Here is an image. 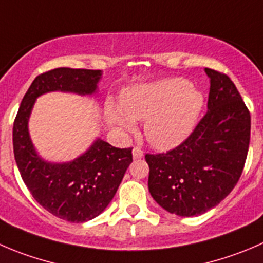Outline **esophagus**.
Listing matches in <instances>:
<instances>
[{
	"mask_svg": "<svg viewBox=\"0 0 263 263\" xmlns=\"http://www.w3.org/2000/svg\"><path fill=\"white\" fill-rule=\"evenodd\" d=\"M132 157H134V159H141L144 157V152L140 147H134L132 149Z\"/></svg>",
	"mask_w": 263,
	"mask_h": 263,
	"instance_id": "esophagus-1",
	"label": "esophagus"
}]
</instances>
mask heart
Here are the masks:
<instances>
[{
	"label": "heart",
	"instance_id": "heart-1",
	"mask_svg": "<svg viewBox=\"0 0 263 263\" xmlns=\"http://www.w3.org/2000/svg\"><path fill=\"white\" fill-rule=\"evenodd\" d=\"M204 95L183 78H164L124 88L121 105L105 104L106 123L116 129L134 131L135 121H145L147 142L158 150L182 144L198 124Z\"/></svg>",
	"mask_w": 263,
	"mask_h": 263
}]
</instances>
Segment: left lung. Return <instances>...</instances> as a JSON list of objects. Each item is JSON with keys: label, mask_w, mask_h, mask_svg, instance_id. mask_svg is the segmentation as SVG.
Returning <instances> with one entry per match:
<instances>
[{"label": "left lung", "mask_w": 263, "mask_h": 263, "mask_svg": "<svg viewBox=\"0 0 263 263\" xmlns=\"http://www.w3.org/2000/svg\"><path fill=\"white\" fill-rule=\"evenodd\" d=\"M207 114L193 134L165 154H146L153 199L167 212L193 217L215 208L243 172L251 114L233 81L213 69Z\"/></svg>", "instance_id": "left-lung-1"}]
</instances>
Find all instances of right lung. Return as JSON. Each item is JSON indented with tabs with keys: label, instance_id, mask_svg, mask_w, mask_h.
Instances as JSON below:
<instances>
[{
	"label": "right lung",
	"instance_id": "right-lung-1",
	"mask_svg": "<svg viewBox=\"0 0 263 263\" xmlns=\"http://www.w3.org/2000/svg\"><path fill=\"white\" fill-rule=\"evenodd\" d=\"M101 77V70L72 68L38 76L23 98L14 122L12 145L23 181L46 211L69 222H86L105 211L131 164L132 149L114 147L98 137L73 160L51 162L33 145L29 118L40 96L48 92L93 96Z\"/></svg>",
	"mask_w": 263,
	"mask_h": 263
}]
</instances>
